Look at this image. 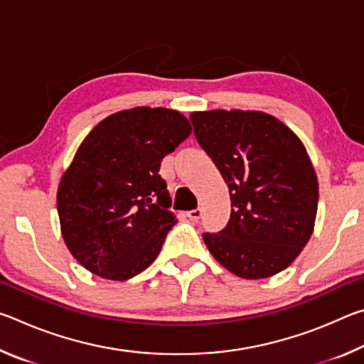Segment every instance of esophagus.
I'll return each instance as SVG.
<instances>
[{"label": "esophagus", "mask_w": 364, "mask_h": 364, "mask_svg": "<svg viewBox=\"0 0 364 364\" xmlns=\"http://www.w3.org/2000/svg\"><path fill=\"white\" fill-rule=\"evenodd\" d=\"M186 217L189 220H193V221H199L200 217H202V210H200V208H194V210L186 212Z\"/></svg>", "instance_id": "1"}]
</instances>
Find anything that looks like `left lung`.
<instances>
[{
    "label": "left lung",
    "instance_id": "obj_1",
    "mask_svg": "<svg viewBox=\"0 0 364 364\" xmlns=\"http://www.w3.org/2000/svg\"><path fill=\"white\" fill-rule=\"evenodd\" d=\"M189 119L231 196L228 225L202 234L208 250L244 279L286 269L310 239L318 210V180L305 146L264 112L208 110Z\"/></svg>",
    "mask_w": 364,
    "mask_h": 364
}]
</instances>
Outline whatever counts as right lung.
I'll return each mask as SVG.
<instances>
[{"instance_id":"add662e5","label":"right lung","mask_w":364,"mask_h":364,"mask_svg":"<svg viewBox=\"0 0 364 364\" xmlns=\"http://www.w3.org/2000/svg\"><path fill=\"white\" fill-rule=\"evenodd\" d=\"M171 109L134 107L91 130L58 189L64 242L93 274L127 281L156 260L176 217L160 162L191 134Z\"/></svg>"}]
</instances>
